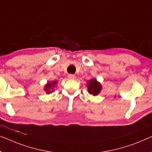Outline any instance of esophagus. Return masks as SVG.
Segmentation results:
<instances>
[{
	"label": "esophagus",
	"mask_w": 152,
	"mask_h": 152,
	"mask_svg": "<svg viewBox=\"0 0 152 152\" xmlns=\"http://www.w3.org/2000/svg\"><path fill=\"white\" fill-rule=\"evenodd\" d=\"M67 77L69 79H74L76 78L75 75H74V74H69V75L67 76Z\"/></svg>",
	"instance_id": "esophagus-1"
}]
</instances>
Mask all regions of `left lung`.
<instances>
[{"mask_svg": "<svg viewBox=\"0 0 152 152\" xmlns=\"http://www.w3.org/2000/svg\"><path fill=\"white\" fill-rule=\"evenodd\" d=\"M87 91L89 94L97 96L102 90V85L96 78H91L87 83Z\"/></svg>", "mask_w": 152, "mask_h": 152, "instance_id": "obj_1", "label": "left lung"}]
</instances>
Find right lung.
Segmentation results:
<instances>
[{
	"label": "right lung",
	"instance_id": "add662e5",
	"mask_svg": "<svg viewBox=\"0 0 152 152\" xmlns=\"http://www.w3.org/2000/svg\"><path fill=\"white\" fill-rule=\"evenodd\" d=\"M56 84H57L56 80L52 81V82H48L44 87L45 91L48 94H50L52 93L53 91H54V87L56 85Z\"/></svg>",
	"mask_w": 152,
	"mask_h": 152
}]
</instances>
